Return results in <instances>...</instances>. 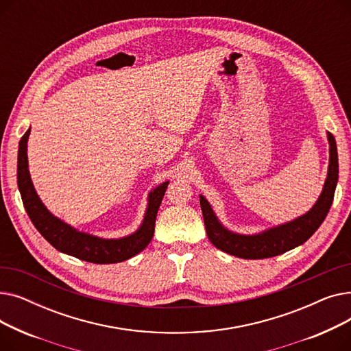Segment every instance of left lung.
I'll list each match as a JSON object with an SVG mask.
<instances>
[{"label": "left lung", "instance_id": "obj_1", "mask_svg": "<svg viewBox=\"0 0 351 351\" xmlns=\"http://www.w3.org/2000/svg\"><path fill=\"white\" fill-rule=\"evenodd\" d=\"M327 139L330 146V158L323 191L316 204L308 212L290 220V222L254 234L234 233L220 223L206 197L200 195V208L202 213H204L205 228L210 243L222 252L236 257H242V259H266V257L278 256L303 245L323 223L331 204H333L335 191L337 186V145L335 136L330 132H327Z\"/></svg>", "mask_w": 351, "mask_h": 351}]
</instances>
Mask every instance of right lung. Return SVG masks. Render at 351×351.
<instances>
[{
	"instance_id": "right-lung-1",
	"label": "right lung",
	"mask_w": 351,
	"mask_h": 351,
	"mask_svg": "<svg viewBox=\"0 0 351 351\" xmlns=\"http://www.w3.org/2000/svg\"><path fill=\"white\" fill-rule=\"evenodd\" d=\"M31 132V128L24 134L18 146V165H16V179L18 189H20L24 208L36 228L47 242L55 249L78 257L81 261L108 265L119 263L131 259L135 254L142 252L154 237L155 220L160 202L169 185V180L160 183L159 186L152 189L147 195V208L143 220L136 232L119 239H104L85 232H80L64 220L53 216L36 195L35 188L28 171V156H27V142Z\"/></svg>"
}]
</instances>
